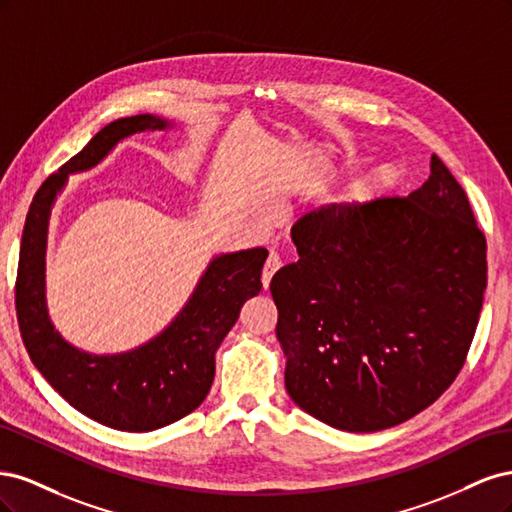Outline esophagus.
I'll use <instances>...</instances> for the list:
<instances>
[{"label": "esophagus", "instance_id": "1", "mask_svg": "<svg viewBox=\"0 0 512 512\" xmlns=\"http://www.w3.org/2000/svg\"><path fill=\"white\" fill-rule=\"evenodd\" d=\"M282 267V260H280V256H277L275 252H271L269 254V258H267V262H265V269H262V288H269V284H271V277L275 275V271Z\"/></svg>", "mask_w": 512, "mask_h": 512}]
</instances>
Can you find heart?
<instances>
[{
	"label": "heart",
	"mask_w": 512,
	"mask_h": 512,
	"mask_svg": "<svg viewBox=\"0 0 512 512\" xmlns=\"http://www.w3.org/2000/svg\"><path fill=\"white\" fill-rule=\"evenodd\" d=\"M386 181H389V170H378V173H374V177H371V179L367 181L365 188L361 190V196H369V194H374L376 190L384 188Z\"/></svg>",
	"instance_id": "b5f03b06"
}]
</instances>
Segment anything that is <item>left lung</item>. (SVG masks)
<instances>
[{"instance_id": "1", "label": "left lung", "mask_w": 512, "mask_h": 512, "mask_svg": "<svg viewBox=\"0 0 512 512\" xmlns=\"http://www.w3.org/2000/svg\"><path fill=\"white\" fill-rule=\"evenodd\" d=\"M299 260L273 275L286 391L318 421L389 429L461 371L487 288V241L451 170L406 198L327 205L290 230Z\"/></svg>"}]
</instances>
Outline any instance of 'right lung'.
Here are the masks:
<instances>
[{
    "label": "right lung",
    "mask_w": 512,
    "mask_h": 512,
    "mask_svg": "<svg viewBox=\"0 0 512 512\" xmlns=\"http://www.w3.org/2000/svg\"><path fill=\"white\" fill-rule=\"evenodd\" d=\"M170 121L134 115L108 123L57 173L29 207L17 271V318L23 344L40 374L72 408L119 431H153L194 412L215 376V350L247 299L260 292L265 247L215 256L190 301L147 344L121 354H89L55 331L44 299V252L49 215L68 175L100 164L119 141L164 130Z\"/></svg>",
    "instance_id": "right-lung-1"
}]
</instances>
